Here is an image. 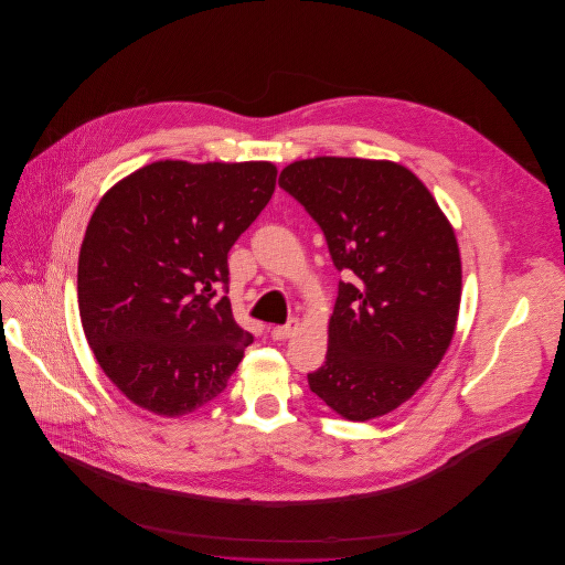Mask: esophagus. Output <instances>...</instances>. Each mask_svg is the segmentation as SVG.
Masks as SVG:
<instances>
[{
    "instance_id": "1",
    "label": "esophagus",
    "mask_w": 565,
    "mask_h": 565,
    "mask_svg": "<svg viewBox=\"0 0 565 565\" xmlns=\"http://www.w3.org/2000/svg\"><path fill=\"white\" fill-rule=\"evenodd\" d=\"M298 327H300L298 318L289 320L287 324H276V327L271 329V338H274V341H287V338H291V335L298 331Z\"/></svg>"
}]
</instances>
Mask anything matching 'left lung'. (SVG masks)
I'll use <instances>...</instances> for the list:
<instances>
[{
	"instance_id": "1",
	"label": "left lung",
	"mask_w": 565,
	"mask_h": 565,
	"mask_svg": "<svg viewBox=\"0 0 565 565\" xmlns=\"http://www.w3.org/2000/svg\"><path fill=\"white\" fill-rule=\"evenodd\" d=\"M278 184L318 222L338 271L327 361L311 392L338 416L370 420L409 401L443 361L461 305L452 224L403 164L309 158Z\"/></svg>"
}]
</instances>
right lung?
Masks as SVG:
<instances>
[{"instance_id":"1","label":"right lung","mask_w":565,"mask_h":565,"mask_svg":"<svg viewBox=\"0 0 565 565\" xmlns=\"http://www.w3.org/2000/svg\"><path fill=\"white\" fill-rule=\"evenodd\" d=\"M276 175L271 162L160 160L97 202L77 263L79 318L102 372L138 407L195 412L254 343L215 287Z\"/></svg>"}]
</instances>
